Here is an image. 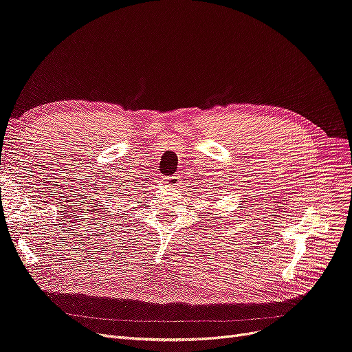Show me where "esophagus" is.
<instances>
[{
    "instance_id": "esophagus-1",
    "label": "esophagus",
    "mask_w": 352,
    "mask_h": 352,
    "mask_svg": "<svg viewBox=\"0 0 352 352\" xmlns=\"http://www.w3.org/2000/svg\"><path fill=\"white\" fill-rule=\"evenodd\" d=\"M164 179H165V182H166L168 186H174L175 182H177V179H178V177H165Z\"/></svg>"
}]
</instances>
